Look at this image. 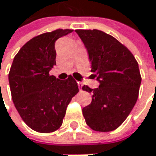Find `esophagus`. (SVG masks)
Wrapping results in <instances>:
<instances>
[{"label":"esophagus","mask_w":156,"mask_h":156,"mask_svg":"<svg viewBox=\"0 0 156 156\" xmlns=\"http://www.w3.org/2000/svg\"><path fill=\"white\" fill-rule=\"evenodd\" d=\"M77 83H78V87H79V89H80V90H82V87H83V84H82V83L78 82Z\"/></svg>","instance_id":"34e87169"}]
</instances>
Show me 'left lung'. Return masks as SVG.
<instances>
[{
  "mask_svg": "<svg viewBox=\"0 0 156 156\" xmlns=\"http://www.w3.org/2000/svg\"><path fill=\"white\" fill-rule=\"evenodd\" d=\"M91 63V72L100 83L98 88L83 85L92 92L90 105L83 108L86 124L100 132L119 127L134 108L141 84L138 64L128 49L103 31L77 29Z\"/></svg>",
  "mask_w": 156,
  "mask_h": 156,
  "instance_id": "obj_1",
  "label": "left lung"
}]
</instances>
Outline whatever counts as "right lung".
Returning <instances> with one entry per match:
<instances>
[{
    "mask_svg": "<svg viewBox=\"0 0 156 156\" xmlns=\"http://www.w3.org/2000/svg\"><path fill=\"white\" fill-rule=\"evenodd\" d=\"M72 29H56L27 42L15 55L9 73L11 98L23 121L40 133L61 127L66 108L79 91L70 75L59 80L49 72L55 66V41Z\"/></svg>",
    "mask_w": 156,
    "mask_h": 156,
    "instance_id": "1",
    "label": "right lung"
}]
</instances>
